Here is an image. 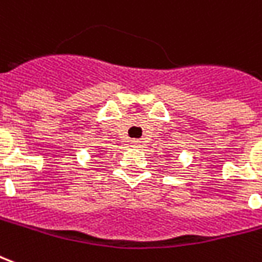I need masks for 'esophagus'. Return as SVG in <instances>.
Listing matches in <instances>:
<instances>
[{
    "instance_id": "1",
    "label": "esophagus",
    "mask_w": 262,
    "mask_h": 262,
    "mask_svg": "<svg viewBox=\"0 0 262 262\" xmlns=\"http://www.w3.org/2000/svg\"><path fill=\"white\" fill-rule=\"evenodd\" d=\"M132 144H133L135 147H140V140H132Z\"/></svg>"
}]
</instances>
